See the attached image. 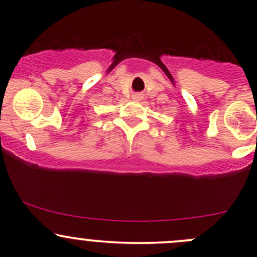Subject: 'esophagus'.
<instances>
[{"label": "esophagus", "mask_w": 257, "mask_h": 257, "mask_svg": "<svg viewBox=\"0 0 257 257\" xmlns=\"http://www.w3.org/2000/svg\"><path fill=\"white\" fill-rule=\"evenodd\" d=\"M139 96L140 94H136V96H134V98H139Z\"/></svg>", "instance_id": "esophagus-1"}]
</instances>
